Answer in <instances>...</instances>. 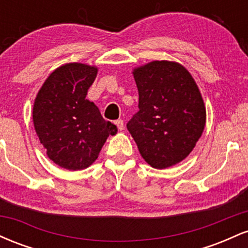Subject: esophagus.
I'll return each instance as SVG.
<instances>
[{
    "mask_svg": "<svg viewBox=\"0 0 248 248\" xmlns=\"http://www.w3.org/2000/svg\"><path fill=\"white\" fill-rule=\"evenodd\" d=\"M114 124H116V127H118V129L119 130H124V121L121 120V119H119V120H116Z\"/></svg>",
    "mask_w": 248,
    "mask_h": 248,
    "instance_id": "esophagus-1",
    "label": "esophagus"
}]
</instances>
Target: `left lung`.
I'll list each match as a JSON object with an SVG mask.
<instances>
[{
	"mask_svg": "<svg viewBox=\"0 0 248 248\" xmlns=\"http://www.w3.org/2000/svg\"><path fill=\"white\" fill-rule=\"evenodd\" d=\"M139 112L127 129L141 156L155 169L183 161L203 134L206 110L199 88L186 67L154 61L134 69Z\"/></svg>",
	"mask_w": 248,
	"mask_h": 248,
	"instance_id": "obj_1",
	"label": "left lung"
}]
</instances>
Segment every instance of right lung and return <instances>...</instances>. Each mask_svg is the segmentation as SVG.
Here are the masks:
<instances>
[{
  "instance_id": "obj_1",
  "label": "right lung",
  "mask_w": 248,
  "mask_h": 248,
  "mask_svg": "<svg viewBox=\"0 0 248 248\" xmlns=\"http://www.w3.org/2000/svg\"><path fill=\"white\" fill-rule=\"evenodd\" d=\"M95 66L69 62L47 77L35 99L33 126L51 161L67 170L86 169L118 128L101 116L87 91Z\"/></svg>"
}]
</instances>
